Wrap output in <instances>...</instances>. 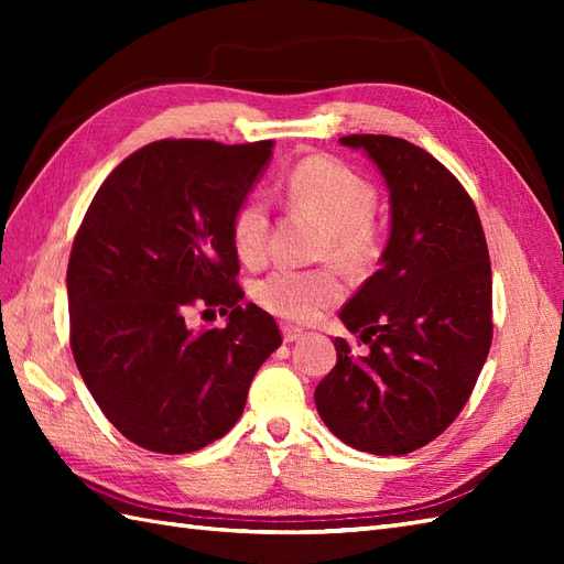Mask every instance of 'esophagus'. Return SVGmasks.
<instances>
[{
  "mask_svg": "<svg viewBox=\"0 0 564 564\" xmlns=\"http://www.w3.org/2000/svg\"><path fill=\"white\" fill-rule=\"evenodd\" d=\"M281 332H283V341H285V344L303 339V334H305L301 327H295V325H283Z\"/></svg>",
  "mask_w": 564,
  "mask_h": 564,
  "instance_id": "34e87169",
  "label": "esophagus"
}]
</instances>
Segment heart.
Wrapping results in <instances>:
<instances>
[{"label": "heart", "mask_w": 564, "mask_h": 564, "mask_svg": "<svg viewBox=\"0 0 564 564\" xmlns=\"http://www.w3.org/2000/svg\"><path fill=\"white\" fill-rule=\"evenodd\" d=\"M285 198L325 225L322 254L341 267L361 271L380 254V235L373 223L378 194L370 182L332 158H305L283 182ZM269 203L249 194L237 203L230 237L237 257L259 263L267 254ZM257 303L267 313L289 322H313L344 297V283L332 269H275L254 285Z\"/></svg>", "instance_id": "1"}]
</instances>
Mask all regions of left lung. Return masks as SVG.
<instances>
[{"label":"left lung","instance_id":"8db88e82","mask_svg":"<svg viewBox=\"0 0 564 564\" xmlns=\"http://www.w3.org/2000/svg\"><path fill=\"white\" fill-rule=\"evenodd\" d=\"M390 191L392 230L341 322L368 346L334 339L337 366L315 388L334 436L373 455L426 446L460 414L492 346V267L473 198L422 148L390 135H346Z\"/></svg>","mask_w":564,"mask_h":564}]
</instances>
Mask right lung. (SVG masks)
<instances>
[{
    "instance_id": "1",
    "label": "right lung",
    "mask_w": 564,
    "mask_h": 564,
    "mask_svg": "<svg viewBox=\"0 0 564 564\" xmlns=\"http://www.w3.org/2000/svg\"><path fill=\"white\" fill-rule=\"evenodd\" d=\"M271 148L150 142L106 176L75 235L72 356L106 419L142 448L194 453L225 436L281 346L275 319L242 305L230 237ZM194 306H218L228 325L188 328Z\"/></svg>"
}]
</instances>
